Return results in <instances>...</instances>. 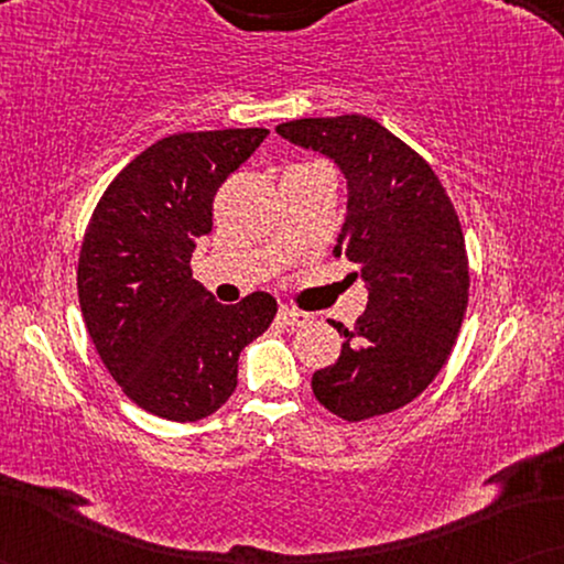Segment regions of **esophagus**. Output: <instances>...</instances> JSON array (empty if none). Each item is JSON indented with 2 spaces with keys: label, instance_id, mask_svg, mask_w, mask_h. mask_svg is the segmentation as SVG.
<instances>
[{
  "label": "esophagus",
  "instance_id": "esophagus-1",
  "mask_svg": "<svg viewBox=\"0 0 564 564\" xmlns=\"http://www.w3.org/2000/svg\"><path fill=\"white\" fill-rule=\"evenodd\" d=\"M276 321L284 323V326L290 328H297V326H305L307 321V313H300V311H292V307H280V313H276Z\"/></svg>",
  "mask_w": 564,
  "mask_h": 564
}]
</instances>
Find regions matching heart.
<instances>
[{
	"mask_svg": "<svg viewBox=\"0 0 564 564\" xmlns=\"http://www.w3.org/2000/svg\"><path fill=\"white\" fill-rule=\"evenodd\" d=\"M311 166H315V164H311Z\"/></svg>",
	"mask_w": 564,
	"mask_h": 564,
	"instance_id": "b5f03b06",
	"label": "heart"
}]
</instances>
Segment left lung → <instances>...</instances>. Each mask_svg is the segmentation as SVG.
Masks as SVG:
<instances>
[{"instance_id":"left-lung-1","label":"left lung","mask_w":564,"mask_h":564,"mask_svg":"<svg viewBox=\"0 0 564 564\" xmlns=\"http://www.w3.org/2000/svg\"><path fill=\"white\" fill-rule=\"evenodd\" d=\"M284 141L334 161L346 218L334 253L359 267L369 300L334 365L313 375L323 408L344 421L392 413L444 367L467 311L465 236L426 161L365 115L276 126Z\"/></svg>"}]
</instances>
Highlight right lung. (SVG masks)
<instances>
[{
	"instance_id": "1",
	"label": "right lung",
	"mask_w": 564,
	"mask_h": 564,
	"mask_svg": "<svg viewBox=\"0 0 564 564\" xmlns=\"http://www.w3.org/2000/svg\"><path fill=\"white\" fill-rule=\"evenodd\" d=\"M267 128L161 138L115 176L84 234L79 305L95 349L122 392L159 419L199 421L238 384L243 346L264 334L276 300L253 292L220 305L195 276L213 197Z\"/></svg>"
}]
</instances>
